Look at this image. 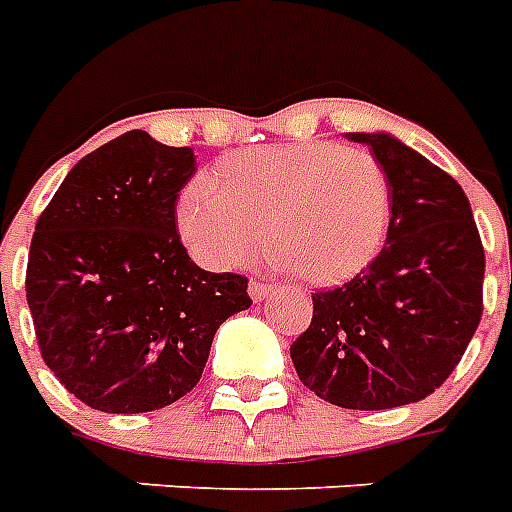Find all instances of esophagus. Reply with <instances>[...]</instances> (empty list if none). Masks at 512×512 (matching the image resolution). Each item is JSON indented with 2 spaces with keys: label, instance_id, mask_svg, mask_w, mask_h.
<instances>
[{
  "label": "esophagus",
  "instance_id": "34e87169",
  "mask_svg": "<svg viewBox=\"0 0 512 512\" xmlns=\"http://www.w3.org/2000/svg\"><path fill=\"white\" fill-rule=\"evenodd\" d=\"M273 284H268V281H260V279H252L249 281V297L255 300V303H260V300H265V297L271 295Z\"/></svg>",
  "mask_w": 512,
  "mask_h": 512
}]
</instances>
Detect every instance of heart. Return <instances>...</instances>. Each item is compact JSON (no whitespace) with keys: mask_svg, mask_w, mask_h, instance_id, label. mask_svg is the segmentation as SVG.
Masks as SVG:
<instances>
[{"mask_svg":"<svg viewBox=\"0 0 512 512\" xmlns=\"http://www.w3.org/2000/svg\"><path fill=\"white\" fill-rule=\"evenodd\" d=\"M393 188L372 151L340 143L244 148L196 177L177 228L209 265L233 268L271 249L316 287L353 279L388 239Z\"/></svg>","mask_w":512,"mask_h":512,"instance_id":"b5f03b06","label":"heart"}]
</instances>
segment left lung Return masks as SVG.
<instances>
[{
  "mask_svg": "<svg viewBox=\"0 0 512 512\" xmlns=\"http://www.w3.org/2000/svg\"><path fill=\"white\" fill-rule=\"evenodd\" d=\"M393 188L385 247L364 271L313 295L289 348L305 388L342 409H393L441 388L484 313V244L452 175L388 132H348Z\"/></svg>",
  "mask_w": 512,
  "mask_h": 512,
  "instance_id": "1",
  "label": "left lung"
}]
</instances>
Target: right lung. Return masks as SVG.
<instances>
[{
	"instance_id": "1",
	"label": "right lung",
	"mask_w": 512,
	"mask_h": 512,
	"mask_svg": "<svg viewBox=\"0 0 512 512\" xmlns=\"http://www.w3.org/2000/svg\"><path fill=\"white\" fill-rule=\"evenodd\" d=\"M193 148L132 130L74 164L36 220L26 300L44 364L82 404L154 412L201 380L247 276L201 271L177 233Z\"/></svg>"
}]
</instances>
